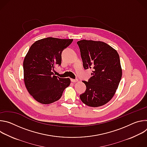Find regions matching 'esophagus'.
Instances as JSON below:
<instances>
[{
	"instance_id": "obj_1",
	"label": "esophagus",
	"mask_w": 147,
	"mask_h": 147,
	"mask_svg": "<svg viewBox=\"0 0 147 147\" xmlns=\"http://www.w3.org/2000/svg\"><path fill=\"white\" fill-rule=\"evenodd\" d=\"M78 80V79H71V81L73 82H77Z\"/></svg>"
}]
</instances>
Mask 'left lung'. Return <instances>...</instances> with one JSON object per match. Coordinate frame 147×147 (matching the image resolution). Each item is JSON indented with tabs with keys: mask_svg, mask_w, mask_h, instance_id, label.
Returning a JSON list of instances; mask_svg holds the SVG:
<instances>
[{
	"mask_svg": "<svg viewBox=\"0 0 147 147\" xmlns=\"http://www.w3.org/2000/svg\"><path fill=\"white\" fill-rule=\"evenodd\" d=\"M83 67L92 69L88 81L82 82L87 89L80 95L81 101L91 107H99L113 97L122 76L117 52L102 41L82 39L77 42Z\"/></svg>",
	"mask_w": 147,
	"mask_h": 147,
	"instance_id": "obj_1",
	"label": "left lung"
}]
</instances>
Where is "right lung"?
<instances>
[{
	"label": "right lung",
	"instance_id": "1",
	"mask_svg": "<svg viewBox=\"0 0 147 147\" xmlns=\"http://www.w3.org/2000/svg\"><path fill=\"white\" fill-rule=\"evenodd\" d=\"M73 39L48 37L35 41L31 46L23 61L26 87L37 102L50 104L58 100L70 84L69 78H60L52 70L60 65L61 52Z\"/></svg>",
	"mask_w": 147,
	"mask_h": 147
}]
</instances>
